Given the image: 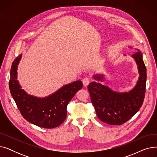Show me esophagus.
I'll list each match as a JSON object with an SVG mask.
<instances>
[{"label":"esophagus","mask_w":157,"mask_h":157,"mask_svg":"<svg viewBox=\"0 0 157 157\" xmlns=\"http://www.w3.org/2000/svg\"><path fill=\"white\" fill-rule=\"evenodd\" d=\"M83 85L85 86H86L88 85V84L90 83V79L88 78H85L83 79Z\"/></svg>","instance_id":"34e87169"}]
</instances>
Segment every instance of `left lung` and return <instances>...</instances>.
Masks as SVG:
<instances>
[{"instance_id":"8db88e82","label":"left lung","mask_w":157,"mask_h":157,"mask_svg":"<svg viewBox=\"0 0 157 157\" xmlns=\"http://www.w3.org/2000/svg\"><path fill=\"white\" fill-rule=\"evenodd\" d=\"M132 56L138 65L140 76L136 86L130 92L117 93L96 82H92L88 86L97 116L107 124L121 125L126 123L140 109L144 102L146 68L141 52L135 53ZM94 78L101 80L102 76H95Z\"/></svg>"}]
</instances>
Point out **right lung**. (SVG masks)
Masks as SVG:
<instances>
[{
  "instance_id": "right-lung-1",
  "label": "right lung",
  "mask_w": 157,
  "mask_h": 157,
  "mask_svg": "<svg viewBox=\"0 0 157 157\" xmlns=\"http://www.w3.org/2000/svg\"><path fill=\"white\" fill-rule=\"evenodd\" d=\"M21 55L13 62L9 85L16 105L27 121L38 127L53 128L61 125L67 117V106L76 92L83 88L81 81L63 86L54 94L39 98L28 95L16 80L17 65Z\"/></svg>"
}]
</instances>
